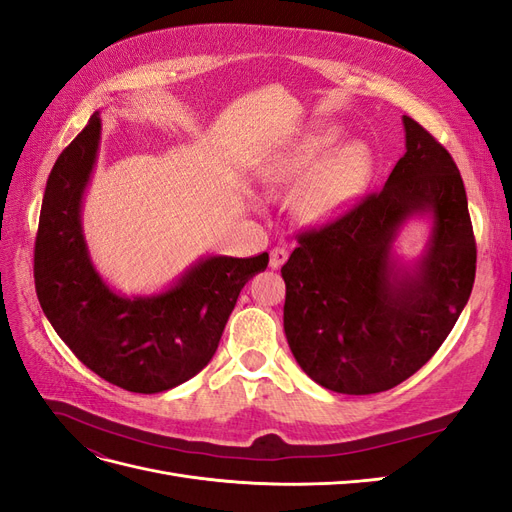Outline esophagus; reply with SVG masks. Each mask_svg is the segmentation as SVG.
<instances>
[{
	"instance_id": "obj_1",
	"label": "esophagus",
	"mask_w": 512,
	"mask_h": 512,
	"mask_svg": "<svg viewBox=\"0 0 512 512\" xmlns=\"http://www.w3.org/2000/svg\"><path fill=\"white\" fill-rule=\"evenodd\" d=\"M286 260H288V250H286V247H273L271 256H269V267L271 269H280Z\"/></svg>"
}]
</instances>
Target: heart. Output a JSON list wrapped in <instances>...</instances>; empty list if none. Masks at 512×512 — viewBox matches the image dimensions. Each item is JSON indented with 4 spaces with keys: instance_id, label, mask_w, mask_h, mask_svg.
<instances>
[{
    "instance_id": "obj_1",
    "label": "heart",
    "mask_w": 512,
    "mask_h": 512,
    "mask_svg": "<svg viewBox=\"0 0 512 512\" xmlns=\"http://www.w3.org/2000/svg\"><path fill=\"white\" fill-rule=\"evenodd\" d=\"M337 136L335 128L305 134L262 168L269 185H294L307 177L292 205L294 215L305 224H324L337 218L367 181L371 156L363 143H350L321 162Z\"/></svg>"
}]
</instances>
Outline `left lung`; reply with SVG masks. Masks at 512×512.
Segmentation results:
<instances>
[{
  "mask_svg": "<svg viewBox=\"0 0 512 512\" xmlns=\"http://www.w3.org/2000/svg\"><path fill=\"white\" fill-rule=\"evenodd\" d=\"M406 153L384 188L342 218L299 235L282 267L284 331L294 359L344 395L389 391L421 369L453 331L474 286L476 243L459 168L404 115ZM432 218L412 268L392 256L396 232Z\"/></svg>",
  "mask_w": 512,
  "mask_h": 512,
  "instance_id": "left-lung-1",
  "label": "left lung"
}]
</instances>
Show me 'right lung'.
I'll return each instance as SVG.
<instances>
[{
	"label": "right lung",
	"instance_id": "right-lung-1",
	"mask_svg": "<svg viewBox=\"0 0 512 512\" xmlns=\"http://www.w3.org/2000/svg\"><path fill=\"white\" fill-rule=\"evenodd\" d=\"M100 130L94 113L46 181L34 250L36 294L57 335L94 374L132 393H162L213 359L241 288L267 269L269 254L200 258L173 286L149 297L115 292L91 262L81 224Z\"/></svg>",
	"mask_w": 512,
	"mask_h": 512
}]
</instances>
